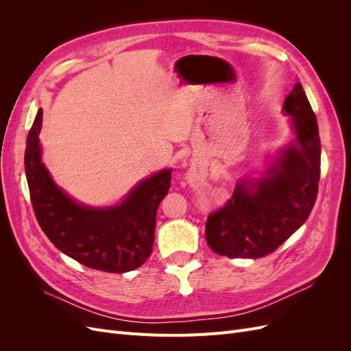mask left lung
Masks as SVG:
<instances>
[{"instance_id":"left-lung-1","label":"left lung","mask_w":351,"mask_h":351,"mask_svg":"<svg viewBox=\"0 0 351 351\" xmlns=\"http://www.w3.org/2000/svg\"><path fill=\"white\" fill-rule=\"evenodd\" d=\"M295 142L284 147L256 180H241L231 199L206 219L205 237L221 256L263 258L299 230L317 196L321 139L316 115L300 83L284 101Z\"/></svg>"}]
</instances>
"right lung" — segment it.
<instances>
[{"label":"right lung","mask_w":351,"mask_h":351,"mask_svg":"<svg viewBox=\"0 0 351 351\" xmlns=\"http://www.w3.org/2000/svg\"><path fill=\"white\" fill-rule=\"evenodd\" d=\"M42 110L27 134L25 169L32 206L42 231L54 246L84 267L104 272H129L146 262L154 246L156 210L168 195L171 169L137 184L120 205L88 208L52 182L40 162Z\"/></svg>","instance_id":"obj_1"}]
</instances>
